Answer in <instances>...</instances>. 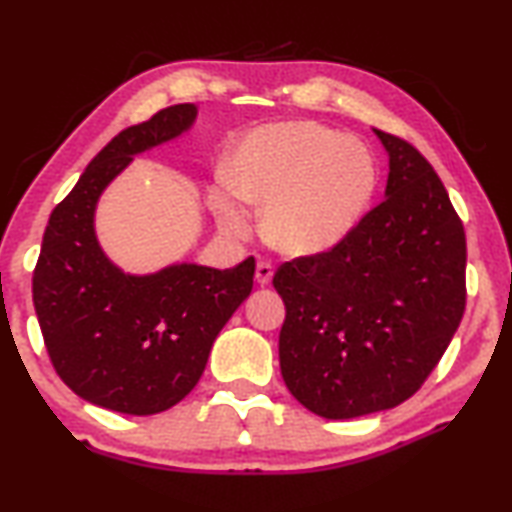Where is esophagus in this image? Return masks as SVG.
I'll return each mask as SVG.
<instances>
[{
  "label": "esophagus",
  "mask_w": 512,
  "mask_h": 512,
  "mask_svg": "<svg viewBox=\"0 0 512 512\" xmlns=\"http://www.w3.org/2000/svg\"><path fill=\"white\" fill-rule=\"evenodd\" d=\"M271 278H273V266H271V262H257V269H255V280H257V285H269L271 283Z\"/></svg>",
  "instance_id": "1"
}]
</instances>
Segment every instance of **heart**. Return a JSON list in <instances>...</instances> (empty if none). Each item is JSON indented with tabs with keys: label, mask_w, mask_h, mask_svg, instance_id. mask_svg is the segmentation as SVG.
<instances>
[{
	"label": "heart",
	"mask_w": 512,
	"mask_h": 512,
	"mask_svg": "<svg viewBox=\"0 0 512 512\" xmlns=\"http://www.w3.org/2000/svg\"><path fill=\"white\" fill-rule=\"evenodd\" d=\"M208 201L227 234L248 232L243 199L264 206L266 241L308 257L338 246L376 192V157L364 141L313 120L271 122L250 132Z\"/></svg>",
	"instance_id": "1"
}]
</instances>
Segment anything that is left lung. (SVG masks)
Returning <instances> with one entry per match:
<instances>
[{
	"label": "left lung",
	"mask_w": 512,
	"mask_h": 512,
	"mask_svg": "<svg viewBox=\"0 0 512 512\" xmlns=\"http://www.w3.org/2000/svg\"><path fill=\"white\" fill-rule=\"evenodd\" d=\"M390 155L385 199L327 253L285 262L280 373L327 420L403 403L436 369L466 306V236L431 164L373 129Z\"/></svg>",
	"instance_id": "obj_1"
}]
</instances>
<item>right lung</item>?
Masks as SVG:
<instances>
[{
  "mask_svg": "<svg viewBox=\"0 0 512 512\" xmlns=\"http://www.w3.org/2000/svg\"><path fill=\"white\" fill-rule=\"evenodd\" d=\"M194 104L162 109L99 150L50 213L32 278L48 357L78 397L127 415L162 413L192 392L215 336L253 290L255 259L234 269L171 264L132 276L104 255L95 208L134 155L192 127Z\"/></svg>",
  "mask_w": 512,
  "mask_h": 512,
  "instance_id": "right-lung-1",
  "label": "right lung"
}]
</instances>
